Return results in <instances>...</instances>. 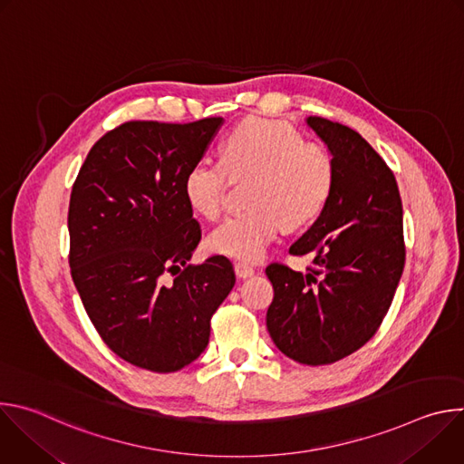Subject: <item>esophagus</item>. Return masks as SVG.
<instances>
[{"label":"esophagus","mask_w":464,"mask_h":464,"mask_svg":"<svg viewBox=\"0 0 464 464\" xmlns=\"http://www.w3.org/2000/svg\"><path fill=\"white\" fill-rule=\"evenodd\" d=\"M235 274H237L238 279H249V277H253L255 270H253L251 266H247V264L237 262V264H235Z\"/></svg>","instance_id":"obj_1"}]
</instances>
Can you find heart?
I'll use <instances>...</instances> for the list:
<instances>
[{"mask_svg":"<svg viewBox=\"0 0 464 464\" xmlns=\"http://www.w3.org/2000/svg\"><path fill=\"white\" fill-rule=\"evenodd\" d=\"M233 178L253 176L246 190L247 209L226 218L209 246L242 262H256L283 227H301L324 208L334 187L330 152L304 143L299 131L272 119H247L222 143L220 160L204 156L183 179L187 202L206 218L222 215Z\"/></svg>","mask_w":464,"mask_h":464,"instance_id":"1","label":"heart"}]
</instances>
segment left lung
Segmentation results:
<instances>
[{"mask_svg": "<svg viewBox=\"0 0 464 464\" xmlns=\"http://www.w3.org/2000/svg\"><path fill=\"white\" fill-rule=\"evenodd\" d=\"M306 124L334 160L321 215L290 246L308 255L306 274L272 262L266 314L277 349L304 365L334 363L363 347L382 324L404 272L402 200L394 174L353 128L323 117Z\"/></svg>", "mask_w": 464, "mask_h": 464, "instance_id": "left-lung-1", "label": "left lung"}]
</instances>
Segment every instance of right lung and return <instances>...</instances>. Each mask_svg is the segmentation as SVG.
Masks as SVG:
<instances>
[{"label": "right lung", "mask_w": 464, "mask_h": 464, "mask_svg": "<svg viewBox=\"0 0 464 464\" xmlns=\"http://www.w3.org/2000/svg\"><path fill=\"white\" fill-rule=\"evenodd\" d=\"M222 121H128L92 147L73 183V283L102 342L147 371L174 372L200 356L235 286L222 255L187 264L202 229L183 179Z\"/></svg>", "instance_id": "1"}]
</instances>
